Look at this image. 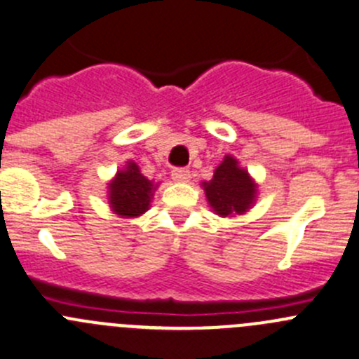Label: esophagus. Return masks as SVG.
<instances>
[{
    "label": "esophagus",
    "mask_w": 359,
    "mask_h": 359,
    "mask_svg": "<svg viewBox=\"0 0 359 359\" xmlns=\"http://www.w3.org/2000/svg\"><path fill=\"white\" fill-rule=\"evenodd\" d=\"M172 180L175 181H180V183H183V181H188L190 180V171H188L187 168H175L171 172Z\"/></svg>",
    "instance_id": "obj_1"
}]
</instances>
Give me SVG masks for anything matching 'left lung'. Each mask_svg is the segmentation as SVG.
Listing matches in <instances>:
<instances>
[{
  "label": "left lung",
  "mask_w": 359,
  "mask_h": 359,
  "mask_svg": "<svg viewBox=\"0 0 359 359\" xmlns=\"http://www.w3.org/2000/svg\"><path fill=\"white\" fill-rule=\"evenodd\" d=\"M204 191L216 215L232 216L250 209L257 187L248 176V171L237 165L236 158L226 155L216 168L212 180L204 183Z\"/></svg>",
  "instance_id": "obj_1"
}]
</instances>
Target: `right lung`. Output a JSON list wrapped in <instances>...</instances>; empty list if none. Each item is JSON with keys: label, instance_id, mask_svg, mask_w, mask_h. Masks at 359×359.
Segmentation results:
<instances>
[{"label": "right lung", "instance_id": "right-lung-1", "mask_svg": "<svg viewBox=\"0 0 359 359\" xmlns=\"http://www.w3.org/2000/svg\"><path fill=\"white\" fill-rule=\"evenodd\" d=\"M154 184L140 172L134 162H129L126 171H120L109 183V204L120 216H140L150 205Z\"/></svg>", "mask_w": 359, "mask_h": 359}]
</instances>
